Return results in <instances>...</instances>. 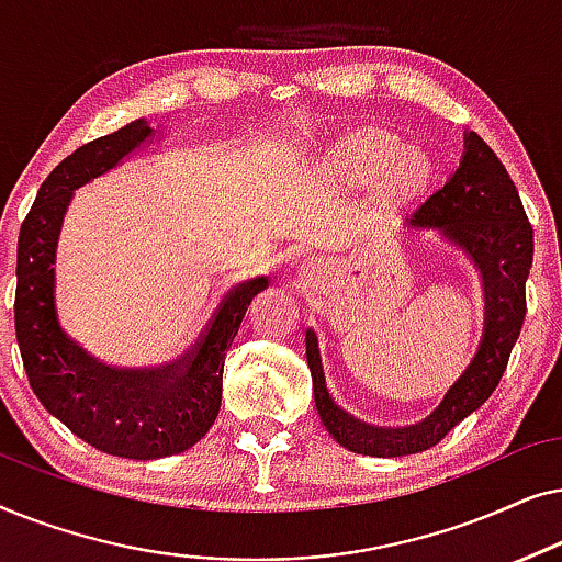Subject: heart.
I'll return each mask as SVG.
<instances>
[{"mask_svg": "<svg viewBox=\"0 0 562 562\" xmlns=\"http://www.w3.org/2000/svg\"><path fill=\"white\" fill-rule=\"evenodd\" d=\"M329 171L348 183L379 181V202L394 206L425 189L427 158L417 150H402L398 135L381 127L358 130L342 137L329 158Z\"/></svg>", "mask_w": 562, "mask_h": 562, "instance_id": "obj_1", "label": "heart"}]
</instances>
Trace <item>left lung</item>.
<instances>
[{
    "instance_id": "1",
    "label": "left lung",
    "mask_w": 562,
    "mask_h": 562,
    "mask_svg": "<svg viewBox=\"0 0 562 562\" xmlns=\"http://www.w3.org/2000/svg\"><path fill=\"white\" fill-rule=\"evenodd\" d=\"M412 222L419 227H440L481 268L486 289V333L479 356L422 425L379 429L352 419L333 402L322 373L317 335L310 329L306 363L312 371L317 412L327 432L342 448L360 456L398 458L435 448L458 422L494 394L525 325V286L535 252L532 225L512 176L481 135L471 133L465 137V156L458 171L414 212Z\"/></svg>"
}]
</instances>
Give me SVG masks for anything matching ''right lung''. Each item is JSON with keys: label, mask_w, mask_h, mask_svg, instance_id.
I'll return each mask as SVG.
<instances>
[{"label": "right lung", "mask_w": 562, "mask_h": 562, "mask_svg": "<svg viewBox=\"0 0 562 562\" xmlns=\"http://www.w3.org/2000/svg\"><path fill=\"white\" fill-rule=\"evenodd\" d=\"M148 135L150 127L135 120L83 143L53 168L22 220L14 291V333L35 396L91 448L133 460L176 456L210 432L222 402L227 348L252 296L268 286V279H252L229 291L191 352L164 371H114L64 335L53 263L68 199Z\"/></svg>", "instance_id": "obj_1"}]
</instances>
